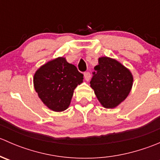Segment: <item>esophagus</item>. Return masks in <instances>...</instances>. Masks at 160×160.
<instances>
[{
  "mask_svg": "<svg viewBox=\"0 0 160 160\" xmlns=\"http://www.w3.org/2000/svg\"><path fill=\"white\" fill-rule=\"evenodd\" d=\"M83 75H84L85 80H86L87 81H89L90 79V72H84V74H83Z\"/></svg>",
  "mask_w": 160,
  "mask_h": 160,
  "instance_id": "34e87169",
  "label": "esophagus"
}]
</instances>
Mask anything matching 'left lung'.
I'll list each match as a JSON object with an SVG mask.
<instances>
[{
	"mask_svg": "<svg viewBox=\"0 0 160 160\" xmlns=\"http://www.w3.org/2000/svg\"><path fill=\"white\" fill-rule=\"evenodd\" d=\"M98 63L94 67L90 87L104 108H113L128 97L133 77L130 71L115 59L101 57Z\"/></svg>",
	"mask_w": 160,
	"mask_h": 160,
	"instance_id": "left-lung-1",
	"label": "left lung"
}]
</instances>
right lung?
<instances>
[{"instance_id":"obj_1","label":"right lung","mask_w":160,"mask_h":160,"mask_svg":"<svg viewBox=\"0 0 160 160\" xmlns=\"http://www.w3.org/2000/svg\"><path fill=\"white\" fill-rule=\"evenodd\" d=\"M83 75L65 58L59 57L40 67L34 75V87L42 102L51 110L62 111L70 104L73 90Z\"/></svg>"}]
</instances>
